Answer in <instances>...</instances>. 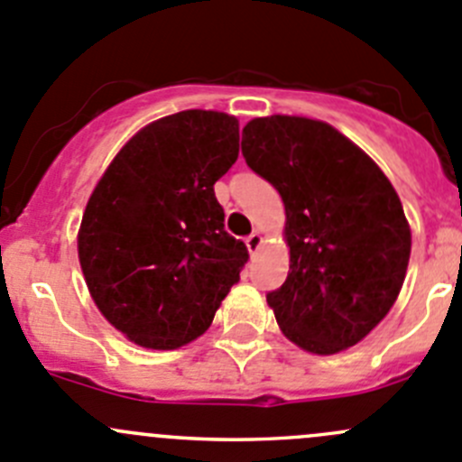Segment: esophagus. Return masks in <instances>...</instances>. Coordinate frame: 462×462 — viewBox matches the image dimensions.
<instances>
[{"mask_svg": "<svg viewBox=\"0 0 462 462\" xmlns=\"http://www.w3.org/2000/svg\"><path fill=\"white\" fill-rule=\"evenodd\" d=\"M245 242H246V249H249V254H255V251L263 246V236H260L258 231H254Z\"/></svg>", "mask_w": 462, "mask_h": 462, "instance_id": "esophagus-1", "label": "esophagus"}]
</instances>
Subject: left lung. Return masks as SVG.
Masks as SVG:
<instances>
[{"label": "left lung", "mask_w": 462, "mask_h": 462, "mask_svg": "<svg viewBox=\"0 0 462 462\" xmlns=\"http://www.w3.org/2000/svg\"><path fill=\"white\" fill-rule=\"evenodd\" d=\"M242 154L285 204L290 273L267 294L282 335L314 355L350 348L386 317L409 267L395 189L362 148L314 118H254Z\"/></svg>", "instance_id": "8db88e82"}]
</instances>
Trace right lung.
<instances>
[{
	"label": "right lung",
	"instance_id": "add662e5",
	"mask_svg": "<svg viewBox=\"0 0 462 462\" xmlns=\"http://www.w3.org/2000/svg\"><path fill=\"white\" fill-rule=\"evenodd\" d=\"M237 118L186 109L150 123L96 184L78 258L96 308L134 344L175 350L208 330L249 260L213 184L237 159Z\"/></svg>",
	"mask_w": 462,
	"mask_h": 462
}]
</instances>
